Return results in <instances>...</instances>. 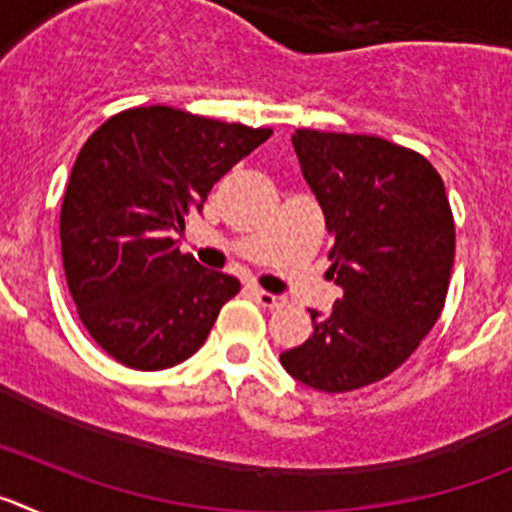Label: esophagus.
<instances>
[{
    "label": "esophagus",
    "instance_id": "obj_1",
    "mask_svg": "<svg viewBox=\"0 0 512 512\" xmlns=\"http://www.w3.org/2000/svg\"><path fill=\"white\" fill-rule=\"evenodd\" d=\"M253 300L259 302L261 307H269V310H279V307L287 305V300L282 295H271L266 289H253Z\"/></svg>",
    "mask_w": 512,
    "mask_h": 512
}]
</instances>
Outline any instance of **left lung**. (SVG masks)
Returning a JSON list of instances; mask_svg holds the SVG:
<instances>
[{
    "label": "left lung",
    "mask_w": 512,
    "mask_h": 512,
    "mask_svg": "<svg viewBox=\"0 0 512 512\" xmlns=\"http://www.w3.org/2000/svg\"><path fill=\"white\" fill-rule=\"evenodd\" d=\"M302 176L333 238V310H310L312 336L279 356L302 384L351 392L390 377L441 318L456 230L443 179L420 153L377 135H292Z\"/></svg>",
    "instance_id": "8db88e82"
}]
</instances>
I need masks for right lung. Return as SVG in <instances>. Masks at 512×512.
Returning a JSON list of instances; mask_svg holds the SVG:
<instances>
[{
	"instance_id": "right-lung-1",
	"label": "right lung",
	"mask_w": 512,
	"mask_h": 512,
	"mask_svg": "<svg viewBox=\"0 0 512 512\" xmlns=\"http://www.w3.org/2000/svg\"><path fill=\"white\" fill-rule=\"evenodd\" d=\"M269 128L164 104L117 112L81 146L61 205V256L76 312L115 361L158 372L207 341L241 282L179 251L212 184Z\"/></svg>"
}]
</instances>
